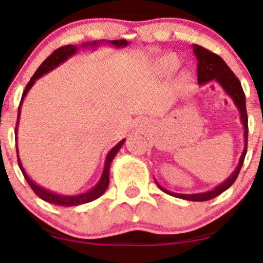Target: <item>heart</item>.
Instances as JSON below:
<instances>
[{"label":"heart","instance_id":"heart-1","mask_svg":"<svg viewBox=\"0 0 263 263\" xmlns=\"http://www.w3.org/2000/svg\"><path fill=\"white\" fill-rule=\"evenodd\" d=\"M178 64H179V60H178L177 57L173 55V54H170V55H165L164 58L159 60L158 66L164 71H173Z\"/></svg>","mask_w":263,"mask_h":263}]
</instances>
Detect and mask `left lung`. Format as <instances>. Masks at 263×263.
<instances>
[{"instance_id": "left-lung-1", "label": "left lung", "mask_w": 263, "mask_h": 263, "mask_svg": "<svg viewBox=\"0 0 263 263\" xmlns=\"http://www.w3.org/2000/svg\"><path fill=\"white\" fill-rule=\"evenodd\" d=\"M193 52H194L195 57L198 60V83L199 85H204V84L210 83V81H215L220 86L224 89L226 95H229L236 105L238 112H240V119L243 126V142H245V147H243L242 155L240 157V161L236 170L231 174L225 182L219 184L214 189L209 190V192L204 193H197V194H178V193L170 192V190L164 189L162 185H159L158 182L155 180L158 188L164 192L165 194H170L172 197L184 199V200H192V201H206L210 199H214L218 195L225 192L234 184L235 180L240 173L241 167L243 164V159H245L246 152H247V135H249V119H247L246 112V98L245 92H243L242 86H241L240 80L235 77L232 70L229 68L228 64L222 60L218 54L211 53L210 50L205 49V48L200 47V45L194 44L193 45Z\"/></svg>"}]
</instances>
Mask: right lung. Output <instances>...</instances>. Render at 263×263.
Listing matches in <instances>:
<instances>
[{"instance_id":"obj_1","label":"right lung","mask_w":263,"mask_h":263,"mask_svg":"<svg viewBox=\"0 0 263 263\" xmlns=\"http://www.w3.org/2000/svg\"><path fill=\"white\" fill-rule=\"evenodd\" d=\"M101 44H110V45H114V47H116V48H122V47H126V45H128V42L125 41V39H119V41H110V42H107V41L95 42V41H93V42H86V43H83V44H81V48H92V49H95L96 47H99V45H101ZM78 49H79V47H78V45H70V44H69V45H64V47H60L57 50H54V52L50 54V55L48 57V58L45 59L41 65H39L37 71H35L34 75H33V77L31 78L29 83L27 84L25 91H23V93H22V99H21L20 107H18L16 131H14L16 138H17V132H18V123H20L21 107H22L23 100H25L27 93H28L29 90H31V87L34 85L35 80L39 79L41 77H43V75H45L47 73H49V71H52L53 69L57 68V66L63 64L65 60H68L69 58H70V57H73L74 54L78 52ZM123 143H125V140L120 141L119 143H117L116 146H115L114 148L107 153L106 161H105L104 171H102V176L100 178V180L98 182V184H96L93 188L87 190V192L81 193V194H77V195H62V194H58V193H53L52 190L45 189V188H43V186L38 185L37 183L33 182L31 178H29L28 174L26 173V171H25V168H23L22 163H21L20 155H18V147L16 146L17 147L18 165H20L21 171H22V173L26 178L27 183L29 184V186H31L33 192H34L39 198L43 199V200L48 201V203H50V204L59 205V206H77V205L90 203V201L95 200V199L101 197V195L104 194L105 192H106V189L108 186V182H110V179H108V174H110L111 162H112L115 156L117 155V152H119L120 148H121Z\"/></svg>"}]
</instances>
